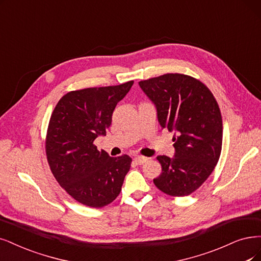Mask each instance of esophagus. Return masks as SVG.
Masks as SVG:
<instances>
[{
    "label": "esophagus",
    "mask_w": 261,
    "mask_h": 261,
    "mask_svg": "<svg viewBox=\"0 0 261 261\" xmlns=\"http://www.w3.org/2000/svg\"><path fill=\"white\" fill-rule=\"evenodd\" d=\"M148 160L147 157H144V156H136L134 157V161H136L138 165H143V163H145Z\"/></svg>",
    "instance_id": "obj_1"
}]
</instances>
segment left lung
<instances>
[{
  "instance_id": "left-lung-1",
  "label": "left lung",
  "mask_w": 261,
  "mask_h": 261,
  "mask_svg": "<svg viewBox=\"0 0 261 261\" xmlns=\"http://www.w3.org/2000/svg\"><path fill=\"white\" fill-rule=\"evenodd\" d=\"M139 85L155 105L161 128L174 132V156L157 157L162 173L153 182L169 196H188L207 179L220 156L218 104L205 85L184 74H165Z\"/></svg>"
}]
</instances>
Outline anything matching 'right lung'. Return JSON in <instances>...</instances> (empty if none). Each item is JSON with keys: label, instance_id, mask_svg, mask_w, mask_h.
<instances>
[{"label": "right lung", "instance_id": "right-lung-1", "mask_svg": "<svg viewBox=\"0 0 261 261\" xmlns=\"http://www.w3.org/2000/svg\"><path fill=\"white\" fill-rule=\"evenodd\" d=\"M133 81L118 86L87 88L66 93L56 105L48 125L46 155L59 185L80 203L103 207L121 190L132 159L110 157L93 144L106 136L116 105Z\"/></svg>", "mask_w": 261, "mask_h": 261}]
</instances>
